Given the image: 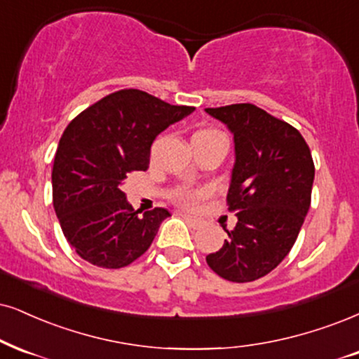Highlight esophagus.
I'll use <instances>...</instances> for the list:
<instances>
[{"instance_id":"34e87169","label":"esophagus","mask_w":359,"mask_h":359,"mask_svg":"<svg viewBox=\"0 0 359 359\" xmlns=\"http://www.w3.org/2000/svg\"><path fill=\"white\" fill-rule=\"evenodd\" d=\"M183 218H184V221H187V224L189 228L200 229L203 226V221L200 218H194V216H191V215H184Z\"/></svg>"}]
</instances>
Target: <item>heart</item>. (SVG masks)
Wrapping results in <instances>:
<instances>
[{"label": "heart", "mask_w": 359, "mask_h": 359, "mask_svg": "<svg viewBox=\"0 0 359 359\" xmlns=\"http://www.w3.org/2000/svg\"><path fill=\"white\" fill-rule=\"evenodd\" d=\"M206 196V191H193V189H183L178 194V201L184 206H194L198 201Z\"/></svg>", "instance_id": "heart-1"}]
</instances>
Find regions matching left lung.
I'll return each instance as SVG.
<instances>
[{
    "mask_svg": "<svg viewBox=\"0 0 359 359\" xmlns=\"http://www.w3.org/2000/svg\"><path fill=\"white\" fill-rule=\"evenodd\" d=\"M205 111L233 135L228 205L238 216L234 229L224 228L223 248L206 263L228 281H255L273 271L298 238L311 205V151L296 128L251 103Z\"/></svg>",
    "mask_w": 359,
    "mask_h": 359,
    "instance_id": "obj_1",
    "label": "left lung"
}]
</instances>
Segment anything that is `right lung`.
<instances>
[{
  "label": "right lung",
  "instance_id": "obj_1",
  "mask_svg": "<svg viewBox=\"0 0 359 359\" xmlns=\"http://www.w3.org/2000/svg\"><path fill=\"white\" fill-rule=\"evenodd\" d=\"M140 90H121L91 104L66 126L53 165V206L73 250L100 268L128 266L151 246L170 211H135L121 187L149 165L156 136L187 118Z\"/></svg>",
  "mask_w": 359,
  "mask_h": 359
}]
</instances>
